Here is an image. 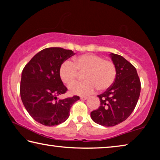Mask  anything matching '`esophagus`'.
I'll use <instances>...</instances> for the list:
<instances>
[{"label": "esophagus", "instance_id": "obj_1", "mask_svg": "<svg viewBox=\"0 0 160 160\" xmlns=\"http://www.w3.org/2000/svg\"><path fill=\"white\" fill-rule=\"evenodd\" d=\"M87 99H88V97H86V96H81L80 97V99H82V100H86Z\"/></svg>", "mask_w": 160, "mask_h": 160}]
</instances>
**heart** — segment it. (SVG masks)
<instances>
[{"mask_svg": "<svg viewBox=\"0 0 160 160\" xmlns=\"http://www.w3.org/2000/svg\"><path fill=\"white\" fill-rule=\"evenodd\" d=\"M78 71L84 72L85 80L78 82L70 87V92L78 95H88L97 88L105 90L114 82L116 75L115 65L94 54H83L73 58V63L64 61L59 70V75L64 84L70 85L78 75Z\"/></svg>", "mask_w": 160, "mask_h": 160, "instance_id": "1", "label": "heart"}]
</instances>
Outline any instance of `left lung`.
Wrapping results in <instances>:
<instances>
[{"instance_id":"obj_1","label":"left lung","mask_w":160,"mask_h":160,"mask_svg":"<svg viewBox=\"0 0 160 160\" xmlns=\"http://www.w3.org/2000/svg\"><path fill=\"white\" fill-rule=\"evenodd\" d=\"M116 70V79L106 92L97 97L100 106L90 113L94 122L103 126H113L123 122L133 112L140 93L137 70L123 56L110 53Z\"/></svg>"}]
</instances>
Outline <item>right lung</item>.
<instances>
[{
  "label": "right lung",
  "mask_w": 160,
  "mask_h": 160,
  "mask_svg": "<svg viewBox=\"0 0 160 160\" xmlns=\"http://www.w3.org/2000/svg\"><path fill=\"white\" fill-rule=\"evenodd\" d=\"M74 54L63 48H47L37 53L24 68L21 99L29 115L38 123L47 126L63 123L69 117L70 107L80 99L78 96L57 98L67 91L59 75L60 67Z\"/></svg>",
  "instance_id": "obj_1"
}]
</instances>
